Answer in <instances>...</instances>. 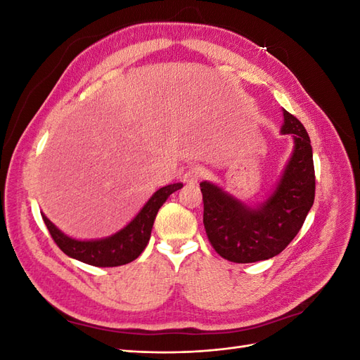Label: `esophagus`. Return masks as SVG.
I'll return each mask as SVG.
<instances>
[{"mask_svg": "<svg viewBox=\"0 0 360 360\" xmlns=\"http://www.w3.org/2000/svg\"><path fill=\"white\" fill-rule=\"evenodd\" d=\"M201 176H202V169L200 168V167H197V165H191L189 168H188V171L184 172V181L186 183H197L200 179H201Z\"/></svg>", "mask_w": 360, "mask_h": 360, "instance_id": "34e87169", "label": "esophagus"}]
</instances>
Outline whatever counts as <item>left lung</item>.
<instances>
[{
    "label": "left lung",
    "instance_id": "8db88e82",
    "mask_svg": "<svg viewBox=\"0 0 360 360\" xmlns=\"http://www.w3.org/2000/svg\"><path fill=\"white\" fill-rule=\"evenodd\" d=\"M282 134L294 151L276 189L258 209H249L212 183L202 181V222L207 238L222 258L255 263L281 254L302 228L315 197L312 147L307 129L284 110Z\"/></svg>",
    "mask_w": 360,
    "mask_h": 360
}]
</instances>
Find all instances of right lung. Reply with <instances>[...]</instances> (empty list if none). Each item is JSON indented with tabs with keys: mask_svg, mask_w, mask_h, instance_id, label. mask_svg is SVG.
<instances>
[{
	"mask_svg": "<svg viewBox=\"0 0 360 360\" xmlns=\"http://www.w3.org/2000/svg\"><path fill=\"white\" fill-rule=\"evenodd\" d=\"M181 186L183 183H174L156 191L132 222L126 225L122 231L102 240H75L63 234L45 214H41V217L53 242L66 255L96 267H117L127 264L141 255L150 240L151 228L162 204Z\"/></svg>",
	"mask_w": 360,
	"mask_h": 360,
	"instance_id": "right-lung-1",
	"label": "right lung"
}]
</instances>
